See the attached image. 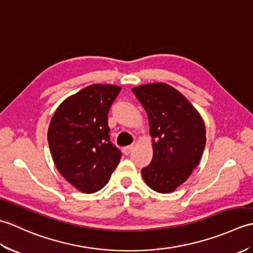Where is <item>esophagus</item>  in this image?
<instances>
[{"mask_svg": "<svg viewBox=\"0 0 253 253\" xmlns=\"http://www.w3.org/2000/svg\"><path fill=\"white\" fill-rule=\"evenodd\" d=\"M132 146H127V147H124L123 148V152H124V154L125 155H128L129 154L130 152H131V150H132Z\"/></svg>", "mask_w": 253, "mask_h": 253, "instance_id": "obj_1", "label": "esophagus"}]
</instances>
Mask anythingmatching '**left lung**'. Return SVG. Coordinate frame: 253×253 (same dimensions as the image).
<instances>
[{
	"label": "left lung",
	"mask_w": 253,
	"mask_h": 253,
	"mask_svg": "<svg viewBox=\"0 0 253 253\" xmlns=\"http://www.w3.org/2000/svg\"><path fill=\"white\" fill-rule=\"evenodd\" d=\"M146 110L153 158L141 169L151 189L169 193L186 181L206 147V127L200 114L179 91L166 84L132 88Z\"/></svg>",
	"instance_id": "8db88e82"
}]
</instances>
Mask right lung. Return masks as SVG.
Returning <instances> with one entry per match:
<instances>
[{"mask_svg":"<svg viewBox=\"0 0 253 253\" xmlns=\"http://www.w3.org/2000/svg\"><path fill=\"white\" fill-rule=\"evenodd\" d=\"M113 84H91L69 96L53 115L47 142L57 170L85 193L102 189L122 153L110 140L107 114L121 91Z\"/></svg>","mask_w":253,"mask_h":253,"instance_id":"add662e5","label":"right lung"}]
</instances>
